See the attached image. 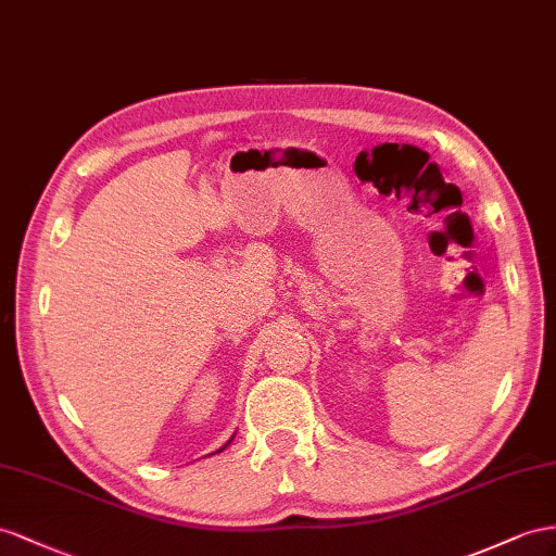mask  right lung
Returning a JSON list of instances; mask_svg holds the SVG:
<instances>
[{
	"mask_svg": "<svg viewBox=\"0 0 556 556\" xmlns=\"http://www.w3.org/2000/svg\"><path fill=\"white\" fill-rule=\"evenodd\" d=\"M230 441H232V439H230ZM230 441H227V444H225V446H223V448H227V446H230ZM223 448H218V453H220V451H223Z\"/></svg>",
	"mask_w": 556,
	"mask_h": 556,
	"instance_id": "add662e5",
	"label": "right lung"
}]
</instances>
